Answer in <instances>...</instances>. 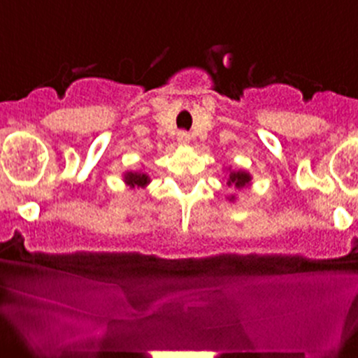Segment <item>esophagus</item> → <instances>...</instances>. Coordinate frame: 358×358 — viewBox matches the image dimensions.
<instances>
[{"label":"esophagus","mask_w":358,"mask_h":358,"mask_svg":"<svg viewBox=\"0 0 358 358\" xmlns=\"http://www.w3.org/2000/svg\"><path fill=\"white\" fill-rule=\"evenodd\" d=\"M176 141H178L180 145H188V143H190V133H188V131H178V135H176Z\"/></svg>","instance_id":"esophagus-1"}]
</instances>
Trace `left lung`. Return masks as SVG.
Wrapping results in <instances>:
<instances>
[{"label": "left lung", "mask_w": 358, "mask_h": 358, "mask_svg": "<svg viewBox=\"0 0 358 358\" xmlns=\"http://www.w3.org/2000/svg\"><path fill=\"white\" fill-rule=\"evenodd\" d=\"M250 182H252V176L247 171L243 170H238V171H230V175H228L227 178V185L228 187H235L236 190H242V188L248 187ZM235 200V195L230 196V201Z\"/></svg>", "instance_id": "8db88e82"}]
</instances>
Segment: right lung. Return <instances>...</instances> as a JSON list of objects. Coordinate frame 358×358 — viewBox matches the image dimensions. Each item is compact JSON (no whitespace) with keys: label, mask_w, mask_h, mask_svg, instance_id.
I'll return each instance as SVG.
<instances>
[{"label":"right lung","mask_w":358,"mask_h":358,"mask_svg":"<svg viewBox=\"0 0 358 358\" xmlns=\"http://www.w3.org/2000/svg\"><path fill=\"white\" fill-rule=\"evenodd\" d=\"M124 183L130 188H145L150 183V176L143 171H127L124 173Z\"/></svg>","instance_id":"1"}]
</instances>
